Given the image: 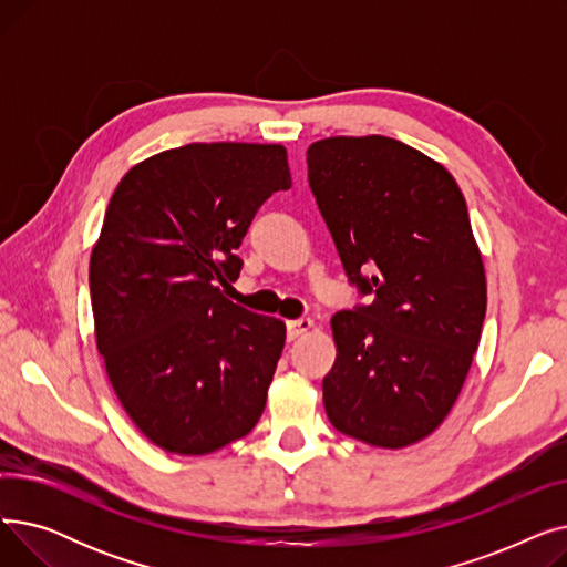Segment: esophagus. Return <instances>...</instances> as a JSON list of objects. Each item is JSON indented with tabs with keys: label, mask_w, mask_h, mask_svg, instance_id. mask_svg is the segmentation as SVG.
I'll return each instance as SVG.
<instances>
[{
	"label": "esophagus",
	"mask_w": 567,
	"mask_h": 567,
	"mask_svg": "<svg viewBox=\"0 0 567 567\" xmlns=\"http://www.w3.org/2000/svg\"><path fill=\"white\" fill-rule=\"evenodd\" d=\"M312 329H315V321L308 319V317L291 319V321H287V338H289V340H299V338H303L306 333H310Z\"/></svg>",
	"instance_id": "obj_1"
}]
</instances>
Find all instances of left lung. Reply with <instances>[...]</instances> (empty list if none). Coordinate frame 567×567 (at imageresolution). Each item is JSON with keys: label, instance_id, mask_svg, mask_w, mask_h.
<instances>
[{"label": "left lung", "instance_id": "1", "mask_svg": "<svg viewBox=\"0 0 567 567\" xmlns=\"http://www.w3.org/2000/svg\"><path fill=\"white\" fill-rule=\"evenodd\" d=\"M306 161L344 274L372 296L331 319L326 415L347 436L404 449L451 413L481 342L487 282L464 195L443 165L383 135L326 137Z\"/></svg>", "mask_w": 567, "mask_h": 567}]
</instances>
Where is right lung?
Listing matches in <instances>:
<instances>
[{
	"label": "right lung",
	"mask_w": 567,
	"mask_h": 567,
	"mask_svg": "<svg viewBox=\"0 0 567 567\" xmlns=\"http://www.w3.org/2000/svg\"><path fill=\"white\" fill-rule=\"evenodd\" d=\"M291 188L280 144L167 148L118 182L89 261L96 347L137 430L176 455L246 436L266 406L285 321L225 299L257 208Z\"/></svg>",
	"instance_id": "1"
}]
</instances>
